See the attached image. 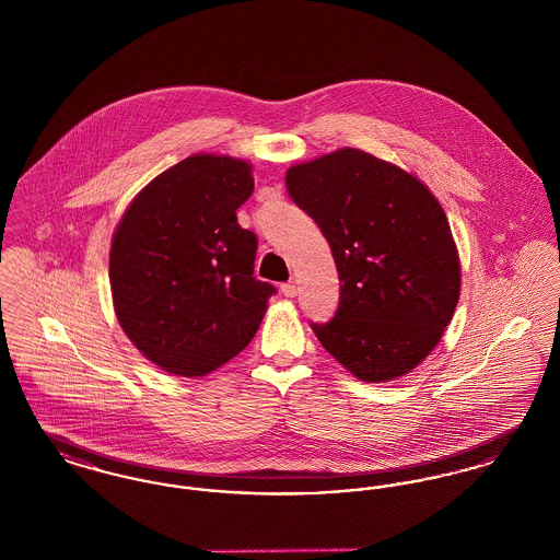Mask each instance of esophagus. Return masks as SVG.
Segmentation results:
<instances>
[{"label": "esophagus", "mask_w": 560, "mask_h": 560, "mask_svg": "<svg viewBox=\"0 0 560 560\" xmlns=\"http://www.w3.org/2000/svg\"><path fill=\"white\" fill-rule=\"evenodd\" d=\"M281 292H283L285 298H295V295H298V288H295L293 281H290V283H283V285H281Z\"/></svg>", "instance_id": "obj_1"}]
</instances>
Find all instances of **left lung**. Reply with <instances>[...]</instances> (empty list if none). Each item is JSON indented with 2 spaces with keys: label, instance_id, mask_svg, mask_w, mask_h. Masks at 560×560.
Listing matches in <instances>:
<instances>
[{
  "label": "left lung",
  "instance_id": "left-lung-1",
  "mask_svg": "<svg viewBox=\"0 0 560 560\" xmlns=\"http://www.w3.org/2000/svg\"><path fill=\"white\" fill-rule=\"evenodd\" d=\"M285 185L338 268V311L311 323L323 348L365 382L411 372L439 345L459 298V258L434 195L359 149L293 165Z\"/></svg>",
  "mask_w": 560,
  "mask_h": 560
}]
</instances>
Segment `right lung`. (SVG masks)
Returning <instances> with one entry per match:
<instances>
[{
	"mask_svg": "<svg viewBox=\"0 0 560 560\" xmlns=\"http://www.w3.org/2000/svg\"><path fill=\"white\" fill-rule=\"evenodd\" d=\"M252 192L249 163L192 155L142 188L115 231L117 319L165 372L206 375L237 357L277 293L254 277L258 237L237 222Z\"/></svg>",
	"mask_w": 560,
	"mask_h": 560,
	"instance_id": "1",
	"label": "right lung"
}]
</instances>
